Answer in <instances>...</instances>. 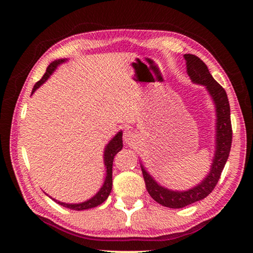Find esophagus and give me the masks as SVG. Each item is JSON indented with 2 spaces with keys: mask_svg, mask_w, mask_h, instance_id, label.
<instances>
[{
  "mask_svg": "<svg viewBox=\"0 0 253 253\" xmlns=\"http://www.w3.org/2000/svg\"><path fill=\"white\" fill-rule=\"evenodd\" d=\"M134 139H136V133H134L133 131H131L129 129H126V131H124V133H123L124 143L130 145L131 143H133Z\"/></svg>",
  "mask_w": 253,
  "mask_h": 253,
  "instance_id": "obj_1",
  "label": "esophagus"
}]
</instances>
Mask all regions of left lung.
Listing matches in <instances>:
<instances>
[{"instance_id": "left-lung-1", "label": "left lung", "mask_w": 253, "mask_h": 253, "mask_svg": "<svg viewBox=\"0 0 253 253\" xmlns=\"http://www.w3.org/2000/svg\"><path fill=\"white\" fill-rule=\"evenodd\" d=\"M184 58L186 61V69L191 79L197 84L206 86L207 91L210 92L216 108V148L215 157H214L212 168L206 178L197 185L196 188L188 191H170V190L162 188L159 185L151 175L145 170L141 166L145 185L150 196L155 202L161 204L162 206L170 207V209H182L193 204L198 200H202L213 191L217 181L220 179L227 159L229 157L233 140V129H231L230 121V106L228 101L227 93L224 88L217 83L210 74L206 64L197 57L196 55L185 54Z\"/></svg>"}]
</instances>
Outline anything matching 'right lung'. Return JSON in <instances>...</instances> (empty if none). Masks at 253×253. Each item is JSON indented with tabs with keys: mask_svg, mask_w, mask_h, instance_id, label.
Here are the masks:
<instances>
[{
	"mask_svg": "<svg viewBox=\"0 0 253 253\" xmlns=\"http://www.w3.org/2000/svg\"><path fill=\"white\" fill-rule=\"evenodd\" d=\"M62 62H64V61L58 60V61H55V62H53V63H50L49 65H48L46 74L42 76V78H41L39 82L36 83V85H34V87L32 89V93L36 91V89L39 87L41 84H43V83L47 81L48 77L53 74V71L56 69L58 64L62 63ZM122 147H123L122 132H119L115 137L113 138L112 140H110V143L107 145V147L105 150V165L107 168V176H106L105 183H103L102 188L100 189V191L96 193L93 198H91L85 203H82V204H65V203L57 202V200L54 199L55 202H56L57 204H60L61 206H64V207H67V209L75 210V211L93 209V207L99 206L100 204H102L103 202H105V200L108 198L109 193H110V191H112V186H113V160H114V157H115V155L119 153L121 150H122Z\"/></svg>",
	"mask_w": 253,
	"mask_h": 253,
	"instance_id": "obj_1",
	"label": "right lung"
}]
</instances>
